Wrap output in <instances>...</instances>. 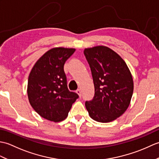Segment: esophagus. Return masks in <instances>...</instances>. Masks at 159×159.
<instances>
[{
  "instance_id": "obj_1",
  "label": "esophagus",
  "mask_w": 159,
  "mask_h": 159,
  "mask_svg": "<svg viewBox=\"0 0 159 159\" xmlns=\"http://www.w3.org/2000/svg\"><path fill=\"white\" fill-rule=\"evenodd\" d=\"M76 92L79 94V96H80V97H81V91H80V89H78L76 91Z\"/></svg>"
}]
</instances>
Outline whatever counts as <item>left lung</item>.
Returning <instances> with one entry per match:
<instances>
[{"label":"left lung","mask_w":159,"mask_h":159,"mask_svg":"<svg viewBox=\"0 0 159 159\" xmlns=\"http://www.w3.org/2000/svg\"><path fill=\"white\" fill-rule=\"evenodd\" d=\"M84 55L92 72L95 93L86 101L89 116L99 122H110L120 117L129 106L133 80L121 57L107 46L85 48Z\"/></svg>","instance_id":"1"}]
</instances>
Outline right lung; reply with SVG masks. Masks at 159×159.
Returning <instances> with one entry per match:
<instances>
[{
	"label": "right lung",
	"instance_id": "1",
	"mask_svg": "<svg viewBox=\"0 0 159 159\" xmlns=\"http://www.w3.org/2000/svg\"><path fill=\"white\" fill-rule=\"evenodd\" d=\"M75 51L74 48H52L42 56L28 79L29 102L40 116L55 122L67 117L72 104L79 98L67 88L63 66Z\"/></svg>",
	"mask_w": 159,
	"mask_h": 159
}]
</instances>
